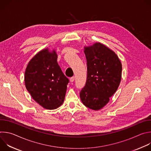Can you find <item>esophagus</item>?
<instances>
[{
    "mask_svg": "<svg viewBox=\"0 0 151 151\" xmlns=\"http://www.w3.org/2000/svg\"><path fill=\"white\" fill-rule=\"evenodd\" d=\"M75 76H72V77H71V78H70V81L72 82H73L75 81Z\"/></svg>",
    "mask_w": 151,
    "mask_h": 151,
    "instance_id": "34e87169",
    "label": "esophagus"
}]
</instances>
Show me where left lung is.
<instances>
[{
	"label": "left lung",
	"mask_w": 151,
	"mask_h": 151,
	"mask_svg": "<svg viewBox=\"0 0 151 151\" xmlns=\"http://www.w3.org/2000/svg\"><path fill=\"white\" fill-rule=\"evenodd\" d=\"M87 77L81 90L83 104L90 109L99 110L109 101L117 90L121 79L122 65L116 54L100 43L85 47Z\"/></svg>",
	"instance_id": "8db88e82"
}]
</instances>
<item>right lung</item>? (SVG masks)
<instances>
[{
	"label": "right lung",
	"instance_id": "1",
	"mask_svg": "<svg viewBox=\"0 0 151 151\" xmlns=\"http://www.w3.org/2000/svg\"><path fill=\"white\" fill-rule=\"evenodd\" d=\"M57 59L55 51L42 50L30 61L25 72L27 91L37 103L47 109H55L63 104L69 82Z\"/></svg>",
	"mask_w": 151,
	"mask_h": 151
}]
</instances>
